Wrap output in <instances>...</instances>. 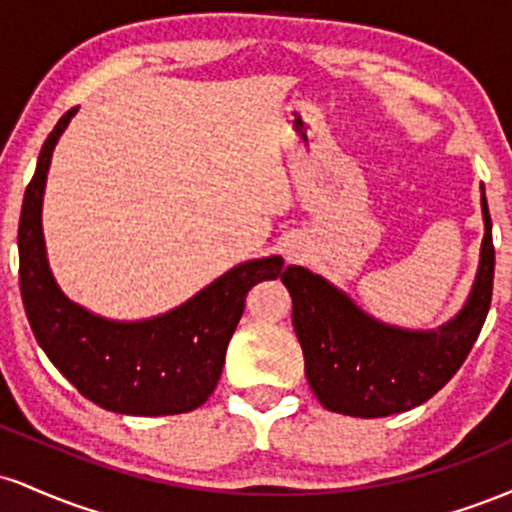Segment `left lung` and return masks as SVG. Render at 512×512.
Returning <instances> with one entry per match:
<instances>
[{
    "label": "left lung",
    "instance_id": "left-lung-1",
    "mask_svg": "<svg viewBox=\"0 0 512 512\" xmlns=\"http://www.w3.org/2000/svg\"><path fill=\"white\" fill-rule=\"evenodd\" d=\"M484 243L472 296L436 332H404L375 322L342 291L305 267H286L281 281L293 301V330L305 356V378L325 409L378 419L431 399L460 370L491 308L496 250L486 197Z\"/></svg>",
    "mask_w": 512,
    "mask_h": 512
}]
</instances>
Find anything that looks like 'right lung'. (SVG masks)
<instances>
[{"mask_svg":"<svg viewBox=\"0 0 512 512\" xmlns=\"http://www.w3.org/2000/svg\"><path fill=\"white\" fill-rule=\"evenodd\" d=\"M74 113L67 110L45 139L21 207L19 286L31 330L55 368L98 407L132 416L202 407L221 378L245 296L276 279L284 260L238 264L178 310L146 322H110L74 305L52 279L40 228L52 149Z\"/></svg>","mask_w":512,"mask_h":512,"instance_id":"add662e5","label":"right lung"}]
</instances>
